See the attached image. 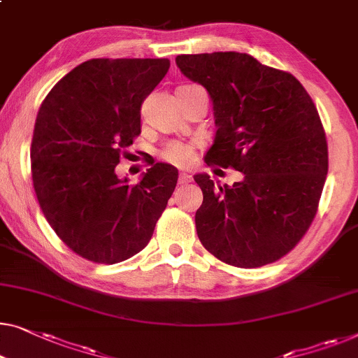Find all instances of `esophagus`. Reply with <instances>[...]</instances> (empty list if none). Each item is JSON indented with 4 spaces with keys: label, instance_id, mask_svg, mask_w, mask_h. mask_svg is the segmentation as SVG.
I'll return each instance as SVG.
<instances>
[{
    "label": "esophagus",
    "instance_id": "esophagus-1",
    "mask_svg": "<svg viewBox=\"0 0 358 358\" xmlns=\"http://www.w3.org/2000/svg\"><path fill=\"white\" fill-rule=\"evenodd\" d=\"M190 180H192V176H190V174H187V173H180V176H179V184H180V185L189 184Z\"/></svg>",
    "mask_w": 358,
    "mask_h": 358
}]
</instances>
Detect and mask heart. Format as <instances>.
Segmentation results:
<instances>
[{
	"label": "heart",
	"mask_w": 358,
	"mask_h": 358,
	"mask_svg": "<svg viewBox=\"0 0 358 358\" xmlns=\"http://www.w3.org/2000/svg\"><path fill=\"white\" fill-rule=\"evenodd\" d=\"M182 87H187V85H182ZM159 157L169 164L184 168V166H189V164H192V162H194L195 150H194V145L174 141L164 145L162 152H159Z\"/></svg>",
	"instance_id": "heart-1"
}]
</instances>
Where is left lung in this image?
I'll use <instances>...</instances> for the list:
<instances>
[{
    "label": "left lung",
    "instance_id": "8db88e82",
    "mask_svg": "<svg viewBox=\"0 0 358 358\" xmlns=\"http://www.w3.org/2000/svg\"><path fill=\"white\" fill-rule=\"evenodd\" d=\"M176 64L213 101L217 131L206 164L243 174L231 187L194 176L203 192L195 213L200 242L232 266L279 260L308 231L328 174L317 106L292 74L247 53L180 55Z\"/></svg>",
    "mask_w": 358,
    "mask_h": 358
}]
</instances>
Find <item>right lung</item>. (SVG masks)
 <instances>
[{"mask_svg":"<svg viewBox=\"0 0 358 358\" xmlns=\"http://www.w3.org/2000/svg\"><path fill=\"white\" fill-rule=\"evenodd\" d=\"M169 59H90L74 67L41 103L32 179L40 208L72 252L95 263L147 247L178 184V169L152 163L141 182L119 179L124 148L141 134V108Z\"/></svg>","mask_w":358,"mask_h":358,"instance_id":"1","label":"right lung"}]
</instances>
